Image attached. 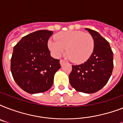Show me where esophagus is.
Returning <instances> with one entry per match:
<instances>
[{
    "mask_svg": "<svg viewBox=\"0 0 123 123\" xmlns=\"http://www.w3.org/2000/svg\"><path fill=\"white\" fill-rule=\"evenodd\" d=\"M64 63H65V61H64V60H62V59L60 60V64H61V65L62 66Z\"/></svg>",
    "mask_w": 123,
    "mask_h": 123,
    "instance_id": "1",
    "label": "esophagus"
}]
</instances>
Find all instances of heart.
Instances as JSON below:
<instances>
[{
	"instance_id": "obj_1",
	"label": "heart",
	"mask_w": 123,
	"mask_h": 123,
	"mask_svg": "<svg viewBox=\"0 0 123 123\" xmlns=\"http://www.w3.org/2000/svg\"><path fill=\"white\" fill-rule=\"evenodd\" d=\"M56 40L48 41V48L55 57H59L65 48L68 57L75 63L86 61L92 54L94 40L90 34L80 31L61 32L55 36Z\"/></svg>"
}]
</instances>
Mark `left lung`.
<instances>
[{"label":"left lung","instance_id":"1","mask_svg":"<svg viewBox=\"0 0 123 123\" xmlns=\"http://www.w3.org/2000/svg\"><path fill=\"white\" fill-rule=\"evenodd\" d=\"M93 37L94 48L84 63L72 65L69 83L76 91L94 93L107 84L112 73L113 52L109 43L98 32L86 28Z\"/></svg>","mask_w":123,"mask_h":123}]
</instances>
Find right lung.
Listing matches in <instances>:
<instances>
[{"label":"right lung","instance_id":"1","mask_svg":"<svg viewBox=\"0 0 123 123\" xmlns=\"http://www.w3.org/2000/svg\"><path fill=\"white\" fill-rule=\"evenodd\" d=\"M53 32L40 30L24 36L14 46L11 71L19 87L30 94L43 92L51 88L60 60L51 57L48 41Z\"/></svg>","mask_w":123,"mask_h":123}]
</instances>
